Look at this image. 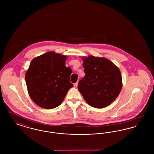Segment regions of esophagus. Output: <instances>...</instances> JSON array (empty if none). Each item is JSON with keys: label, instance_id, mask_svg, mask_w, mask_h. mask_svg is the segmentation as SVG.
Returning a JSON list of instances; mask_svg holds the SVG:
<instances>
[{"label": "esophagus", "instance_id": "obj_1", "mask_svg": "<svg viewBox=\"0 0 154 154\" xmlns=\"http://www.w3.org/2000/svg\"><path fill=\"white\" fill-rule=\"evenodd\" d=\"M77 85H78V82H77L76 83H75V84H74V87L75 88V87H77Z\"/></svg>", "mask_w": 154, "mask_h": 154}]
</instances>
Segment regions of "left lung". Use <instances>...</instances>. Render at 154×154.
<instances>
[{
    "label": "left lung",
    "instance_id": "8db88e82",
    "mask_svg": "<svg viewBox=\"0 0 154 154\" xmlns=\"http://www.w3.org/2000/svg\"><path fill=\"white\" fill-rule=\"evenodd\" d=\"M85 76L78 89L84 100L95 108H104L117 97L122 87L119 69L110 60L91 55L83 57Z\"/></svg>",
    "mask_w": 154,
    "mask_h": 154
}]
</instances>
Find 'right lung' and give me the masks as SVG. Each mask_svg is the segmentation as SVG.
Instances as JSON below:
<instances>
[{
	"mask_svg": "<svg viewBox=\"0 0 154 154\" xmlns=\"http://www.w3.org/2000/svg\"><path fill=\"white\" fill-rule=\"evenodd\" d=\"M66 59L50 51L31 61L25 81L30 98L38 106L45 109L58 107L73 87L70 82L72 70L65 66Z\"/></svg>",
	"mask_w": 154,
	"mask_h": 154,
	"instance_id": "obj_1",
	"label": "right lung"
}]
</instances>
